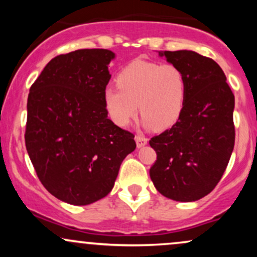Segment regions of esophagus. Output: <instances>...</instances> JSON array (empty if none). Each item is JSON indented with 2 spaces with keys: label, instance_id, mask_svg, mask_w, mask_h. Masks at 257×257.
I'll return each instance as SVG.
<instances>
[{
  "label": "esophagus",
  "instance_id": "obj_1",
  "mask_svg": "<svg viewBox=\"0 0 257 257\" xmlns=\"http://www.w3.org/2000/svg\"><path fill=\"white\" fill-rule=\"evenodd\" d=\"M135 141H137L138 147H143L147 144V138L144 137V135H135Z\"/></svg>",
  "mask_w": 257,
  "mask_h": 257
}]
</instances>
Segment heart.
Listing matches in <instances>:
<instances>
[{
    "mask_svg": "<svg viewBox=\"0 0 257 257\" xmlns=\"http://www.w3.org/2000/svg\"><path fill=\"white\" fill-rule=\"evenodd\" d=\"M116 83L118 88L107 87L102 95L105 110L114 124L128 125L138 107L147 128H170L181 116L187 83L176 65L138 59L120 70Z\"/></svg>",
    "mask_w": 257,
    "mask_h": 257,
    "instance_id": "1",
    "label": "heart"
}]
</instances>
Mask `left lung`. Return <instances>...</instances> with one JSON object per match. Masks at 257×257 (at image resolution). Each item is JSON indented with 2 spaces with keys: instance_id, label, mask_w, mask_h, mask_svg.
Here are the masks:
<instances>
[{
  "instance_id": "8db88e82",
  "label": "left lung",
  "mask_w": 257,
  "mask_h": 257,
  "mask_svg": "<svg viewBox=\"0 0 257 257\" xmlns=\"http://www.w3.org/2000/svg\"><path fill=\"white\" fill-rule=\"evenodd\" d=\"M184 72V110L170 129L150 140L157 161L150 176L161 194L194 202L214 190L234 147V95L222 69L192 51L159 52Z\"/></svg>"
}]
</instances>
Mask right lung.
Segmentation results:
<instances>
[{
	"label": "right lung",
	"instance_id": "add662e5",
	"mask_svg": "<svg viewBox=\"0 0 257 257\" xmlns=\"http://www.w3.org/2000/svg\"><path fill=\"white\" fill-rule=\"evenodd\" d=\"M108 49H78L53 58L28 98L25 145L49 193L88 205L113 188L120 164L137 147L134 135L108 119L104 90Z\"/></svg>",
	"mask_w": 257,
	"mask_h": 257
}]
</instances>
